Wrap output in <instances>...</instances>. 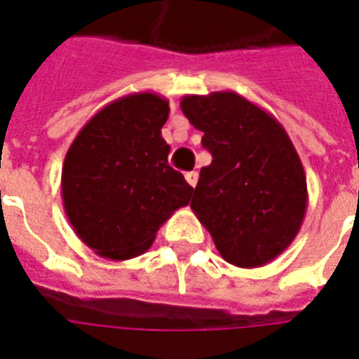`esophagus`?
<instances>
[{"instance_id":"34e87169","label":"esophagus","mask_w":359,"mask_h":359,"mask_svg":"<svg viewBox=\"0 0 359 359\" xmlns=\"http://www.w3.org/2000/svg\"><path fill=\"white\" fill-rule=\"evenodd\" d=\"M198 177H200V175H198V171H190V172H187V175H184V179H187V182L192 188L198 184Z\"/></svg>"}]
</instances>
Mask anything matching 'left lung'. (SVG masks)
I'll use <instances>...</instances> for the list:
<instances>
[{
  "label": "left lung",
  "mask_w": 359,
  "mask_h": 359,
  "mask_svg": "<svg viewBox=\"0 0 359 359\" xmlns=\"http://www.w3.org/2000/svg\"><path fill=\"white\" fill-rule=\"evenodd\" d=\"M182 114L213 161L201 167L192 211L220 257L238 268L278 259L301 230L306 172L280 121L233 91L187 95Z\"/></svg>",
  "instance_id": "left-lung-1"
}]
</instances>
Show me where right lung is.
Returning <instances> with one entry per match:
<instances>
[{"label": "right lung", "mask_w": 359, "mask_h": 359, "mask_svg": "<svg viewBox=\"0 0 359 359\" xmlns=\"http://www.w3.org/2000/svg\"><path fill=\"white\" fill-rule=\"evenodd\" d=\"M169 100L133 93L100 108L68 148L60 192L74 232L98 257L127 261L150 249L159 226L194 188L167 163Z\"/></svg>", "instance_id": "right-lung-1"}]
</instances>
